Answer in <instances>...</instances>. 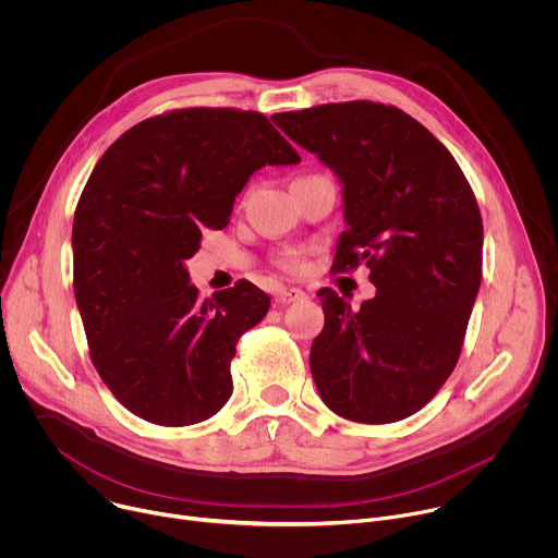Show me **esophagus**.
Masks as SVG:
<instances>
[{"label":"esophagus","instance_id":"esophagus-1","mask_svg":"<svg viewBox=\"0 0 558 558\" xmlns=\"http://www.w3.org/2000/svg\"><path fill=\"white\" fill-rule=\"evenodd\" d=\"M304 298H306V293H304L302 289L284 287V289H280V291L276 293L274 304H276V306H284V304H291V302H300V300H304Z\"/></svg>","mask_w":558,"mask_h":558}]
</instances>
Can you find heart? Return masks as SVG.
<instances>
[{"label":"heart","mask_w":558,"mask_h":558,"mask_svg":"<svg viewBox=\"0 0 558 558\" xmlns=\"http://www.w3.org/2000/svg\"><path fill=\"white\" fill-rule=\"evenodd\" d=\"M280 265H282L287 271H300V269L304 267L302 252H298V250H289V252H284V256H282Z\"/></svg>","instance_id":"1"}]
</instances>
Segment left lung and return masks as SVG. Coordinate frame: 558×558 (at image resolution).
<instances>
[{"label":"left lung","instance_id":"left-lung-1","mask_svg":"<svg viewBox=\"0 0 558 558\" xmlns=\"http://www.w3.org/2000/svg\"><path fill=\"white\" fill-rule=\"evenodd\" d=\"M274 123L342 185L333 269L366 260L375 295L355 311L320 289L311 344L323 402L344 420L411 417L452 373L482 284L484 225L452 154L413 117L373 101L280 112Z\"/></svg>","mask_w":558,"mask_h":558}]
</instances>
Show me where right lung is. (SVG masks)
Segmentation results:
<instances>
[{"label": "right lung", "mask_w": 558, "mask_h": 558, "mask_svg": "<svg viewBox=\"0 0 558 558\" xmlns=\"http://www.w3.org/2000/svg\"><path fill=\"white\" fill-rule=\"evenodd\" d=\"M295 163L267 117L222 108L141 121L99 158L72 222L74 298L95 368L136 417L190 426L227 404L235 342L271 300L247 280L198 300L185 260L252 174Z\"/></svg>", "instance_id": "obj_1"}]
</instances>
